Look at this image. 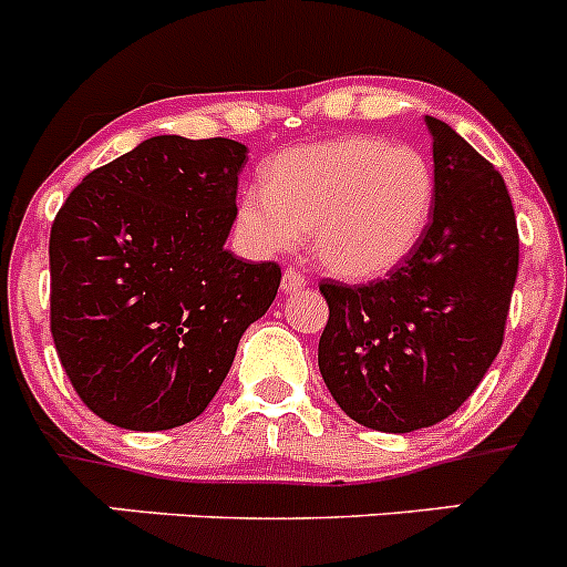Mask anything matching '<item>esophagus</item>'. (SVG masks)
Listing matches in <instances>:
<instances>
[{"label":"esophagus","instance_id":"1","mask_svg":"<svg viewBox=\"0 0 567 567\" xmlns=\"http://www.w3.org/2000/svg\"><path fill=\"white\" fill-rule=\"evenodd\" d=\"M306 287H309V280H306V275L300 272L298 267L284 269V284H280V289H284V292L292 295V292H300V289H306Z\"/></svg>","mask_w":567,"mask_h":567}]
</instances>
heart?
<instances>
[{"label": "heart", "instance_id": "obj_1", "mask_svg": "<svg viewBox=\"0 0 567 567\" xmlns=\"http://www.w3.org/2000/svg\"><path fill=\"white\" fill-rule=\"evenodd\" d=\"M267 186H247L236 225L261 256L295 250L311 228L315 252L342 278H379L417 247L434 203L420 150L381 136H342L275 155Z\"/></svg>", "mask_w": 567, "mask_h": 567}]
</instances>
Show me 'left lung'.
Here are the masks:
<instances>
[{"mask_svg":"<svg viewBox=\"0 0 567 567\" xmlns=\"http://www.w3.org/2000/svg\"><path fill=\"white\" fill-rule=\"evenodd\" d=\"M434 212L417 247L373 284L322 280L320 373L355 423L390 434L454 414L498 355L517 278L504 177L456 131L425 116Z\"/></svg>","mask_w":567,"mask_h":567,"instance_id":"8db88e82","label":"left lung"}]
</instances>
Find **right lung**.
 <instances>
[{"label":"right lung","instance_id":"1","mask_svg":"<svg viewBox=\"0 0 567 567\" xmlns=\"http://www.w3.org/2000/svg\"><path fill=\"white\" fill-rule=\"evenodd\" d=\"M247 147L153 136L89 172L50 234V328L80 401L166 431L206 412L280 287L225 250Z\"/></svg>","mask_w":567,"mask_h":567}]
</instances>
